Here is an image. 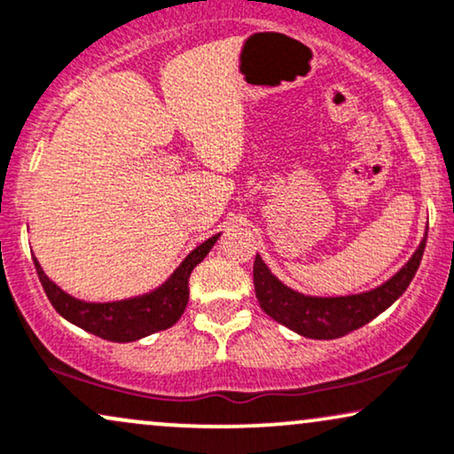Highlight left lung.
I'll return each mask as SVG.
<instances>
[{
	"instance_id": "obj_1",
	"label": "left lung",
	"mask_w": 454,
	"mask_h": 454,
	"mask_svg": "<svg viewBox=\"0 0 454 454\" xmlns=\"http://www.w3.org/2000/svg\"><path fill=\"white\" fill-rule=\"evenodd\" d=\"M426 243L427 234L411 260L406 262V266L395 272L387 283L366 291V294L346 297H309L297 294L280 283L262 262V257L255 255L254 285L257 301L268 317L303 337L337 340V337L348 335V333L371 323L404 294L421 263Z\"/></svg>"
}]
</instances>
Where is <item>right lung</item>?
Returning <instances> with one entry per match:
<instances>
[{
    "label": "right lung",
    "mask_w": 454,
    "mask_h": 454,
    "mask_svg": "<svg viewBox=\"0 0 454 454\" xmlns=\"http://www.w3.org/2000/svg\"><path fill=\"white\" fill-rule=\"evenodd\" d=\"M217 239H220V234L207 239L192 254H188L186 260L177 266L176 272L159 289L121 301L90 303L74 300L45 277L35 257H33V263H35L37 277L42 280L45 295H48L50 303L62 318L82 326L83 331L94 333L102 340L128 343L142 340L151 333L169 329L171 325L177 323V318L184 314L188 303V278H191V272L194 266H199L205 260V255L209 254Z\"/></svg>",
    "instance_id": "right-lung-1"
}]
</instances>
